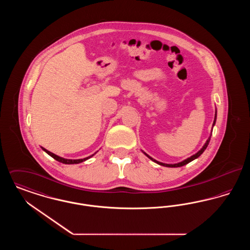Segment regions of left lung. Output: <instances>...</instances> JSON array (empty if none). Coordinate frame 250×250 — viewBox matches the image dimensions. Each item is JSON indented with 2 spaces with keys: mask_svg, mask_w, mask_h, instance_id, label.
I'll return each instance as SVG.
<instances>
[{
  "mask_svg": "<svg viewBox=\"0 0 250 250\" xmlns=\"http://www.w3.org/2000/svg\"><path fill=\"white\" fill-rule=\"evenodd\" d=\"M215 121H216V109H215V113H214V123H213V127H214V125H215ZM213 129V128H212ZM211 136H212V131H211V134H210V137L208 138V140L206 141V143H204V145L202 146V149L198 152V153H196L195 155H191L190 157H188V158H187V159H185L184 161H182V162H179V163H176V164H166V163H162V162H159V161H157V160H155L154 159L153 157H151L150 155H147L145 152H143V154L146 155L148 158H150L152 161H154L155 163H157L158 165H161V166L164 167H178L184 166V165H187V164H188L189 162L191 161H193L194 159H196V158H198L200 155H202V153L205 151V149L207 148V146H208V144L210 143V140H211Z\"/></svg>",
  "mask_w": 250,
  "mask_h": 250,
  "instance_id": "8db88e82",
  "label": "left lung"
}]
</instances>
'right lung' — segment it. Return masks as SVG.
Here are the masks:
<instances>
[{"label":"right lung","instance_id":"right-lung-1","mask_svg":"<svg viewBox=\"0 0 250 250\" xmlns=\"http://www.w3.org/2000/svg\"><path fill=\"white\" fill-rule=\"evenodd\" d=\"M42 148V150L43 151H45L48 155H50L51 157H53L55 160H57V161H59L61 163H63V164H79V163H82V162H83L85 160H87V159H89V158H91L92 156H94V155H90V156H87V157H85V158H82V159H66V158H63V157H61L59 155H56L55 154H53V153H51V152H49L48 151L47 149H45V148H43V147H41Z\"/></svg>","mask_w":250,"mask_h":250}]
</instances>
